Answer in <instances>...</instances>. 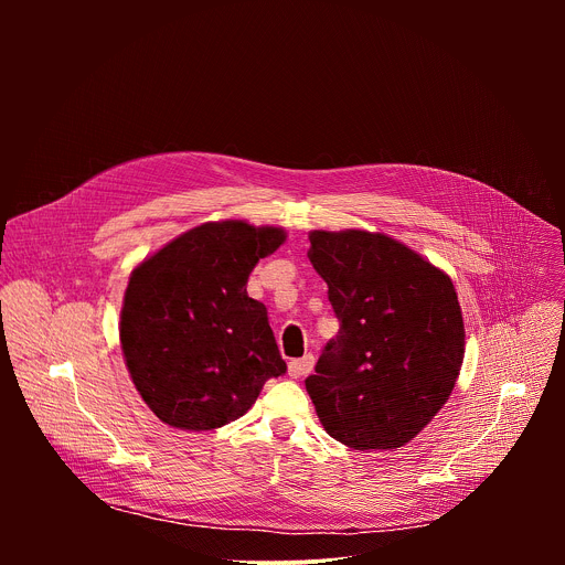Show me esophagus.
Listing matches in <instances>:
<instances>
[{
    "instance_id": "34e87169",
    "label": "esophagus",
    "mask_w": 565,
    "mask_h": 565,
    "mask_svg": "<svg viewBox=\"0 0 565 565\" xmlns=\"http://www.w3.org/2000/svg\"><path fill=\"white\" fill-rule=\"evenodd\" d=\"M312 364H315V358L312 355H303V358H299V360H292L290 364H288V375L290 377H303V375H308L310 371H312Z\"/></svg>"
}]
</instances>
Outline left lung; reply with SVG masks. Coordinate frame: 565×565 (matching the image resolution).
I'll return each mask as SVG.
<instances>
[{
	"label": "left lung",
	"instance_id": "obj_1",
	"mask_svg": "<svg viewBox=\"0 0 565 565\" xmlns=\"http://www.w3.org/2000/svg\"><path fill=\"white\" fill-rule=\"evenodd\" d=\"M308 257L340 321L306 377L321 425L360 451L407 445L460 373L465 327L451 279L399 241L362 230L310 232Z\"/></svg>",
	"mask_w": 565,
	"mask_h": 565
}]
</instances>
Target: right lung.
<instances>
[{
	"instance_id": "1",
	"label": "right lung",
	"mask_w": 565,
	"mask_h": 565,
	"mask_svg": "<svg viewBox=\"0 0 565 565\" xmlns=\"http://www.w3.org/2000/svg\"><path fill=\"white\" fill-rule=\"evenodd\" d=\"M284 238L281 227L203 223L131 273L122 355L147 407L170 427H223L286 373L266 306L246 292L257 262Z\"/></svg>"
}]
</instances>
